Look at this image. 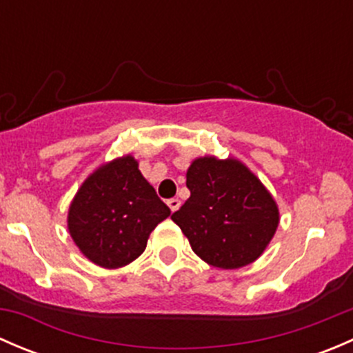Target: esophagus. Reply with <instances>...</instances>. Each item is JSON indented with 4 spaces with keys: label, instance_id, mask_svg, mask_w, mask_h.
Segmentation results:
<instances>
[{
    "label": "esophagus",
    "instance_id": "1",
    "mask_svg": "<svg viewBox=\"0 0 353 353\" xmlns=\"http://www.w3.org/2000/svg\"><path fill=\"white\" fill-rule=\"evenodd\" d=\"M167 205H169L170 212H177V210H179V206H181V201L177 198H170L169 201H167Z\"/></svg>",
    "mask_w": 353,
    "mask_h": 353
}]
</instances>
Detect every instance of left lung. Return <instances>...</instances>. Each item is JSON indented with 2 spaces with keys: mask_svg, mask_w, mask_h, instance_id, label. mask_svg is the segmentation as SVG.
I'll return each instance as SVG.
<instances>
[{
  "mask_svg": "<svg viewBox=\"0 0 353 353\" xmlns=\"http://www.w3.org/2000/svg\"><path fill=\"white\" fill-rule=\"evenodd\" d=\"M186 186L191 196L170 219L203 261L236 270L263 254L279 227V206L241 160L199 157Z\"/></svg>",
  "mask_w": 353,
  "mask_h": 353,
  "instance_id": "left-lung-1",
  "label": "left lung"
}]
</instances>
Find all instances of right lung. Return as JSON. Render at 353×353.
I'll use <instances>...</instances> for the list:
<instances>
[{"label":"right lung","instance_id":"add662e5","mask_svg":"<svg viewBox=\"0 0 353 353\" xmlns=\"http://www.w3.org/2000/svg\"><path fill=\"white\" fill-rule=\"evenodd\" d=\"M169 215L134 157L124 155L83 181L68 210V230L92 263L121 268L145 251L152 230Z\"/></svg>","mask_w":353,"mask_h":353}]
</instances>
